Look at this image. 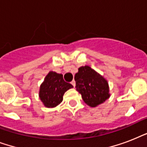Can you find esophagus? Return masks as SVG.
Returning <instances> with one entry per match:
<instances>
[{"mask_svg":"<svg viewBox=\"0 0 147 147\" xmlns=\"http://www.w3.org/2000/svg\"><path fill=\"white\" fill-rule=\"evenodd\" d=\"M71 85H73V87L74 88H75V86H76V82H75V81H71Z\"/></svg>","mask_w":147,"mask_h":147,"instance_id":"obj_1","label":"esophagus"}]
</instances>
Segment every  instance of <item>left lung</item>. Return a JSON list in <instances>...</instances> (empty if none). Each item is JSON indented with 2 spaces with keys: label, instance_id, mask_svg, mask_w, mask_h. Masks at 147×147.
Instances as JSON below:
<instances>
[{
  "label": "left lung",
  "instance_id": "obj_1",
  "mask_svg": "<svg viewBox=\"0 0 147 147\" xmlns=\"http://www.w3.org/2000/svg\"><path fill=\"white\" fill-rule=\"evenodd\" d=\"M75 81L76 91L91 107L101 105L111 96L107 79L88 65L78 68Z\"/></svg>",
  "mask_w": 147,
  "mask_h": 147
}]
</instances>
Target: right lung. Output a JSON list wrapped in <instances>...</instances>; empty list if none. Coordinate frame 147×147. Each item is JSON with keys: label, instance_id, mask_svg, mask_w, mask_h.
I'll list each match as a JSON object with an SVG mask.
<instances>
[{"label": "right lung", "instance_id": "obj_1", "mask_svg": "<svg viewBox=\"0 0 147 147\" xmlns=\"http://www.w3.org/2000/svg\"><path fill=\"white\" fill-rule=\"evenodd\" d=\"M72 88L65 82L62 74L50 71L40 85L39 97L45 107L53 108L62 102L65 92Z\"/></svg>", "mask_w": 147, "mask_h": 147}]
</instances>
